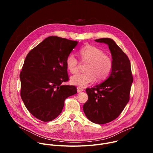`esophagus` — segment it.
<instances>
[{
	"mask_svg": "<svg viewBox=\"0 0 153 153\" xmlns=\"http://www.w3.org/2000/svg\"><path fill=\"white\" fill-rule=\"evenodd\" d=\"M83 90V88H82V87H80V86H77V91L78 93L81 92V91H82Z\"/></svg>",
	"mask_w": 153,
	"mask_h": 153,
	"instance_id": "esophagus-1",
	"label": "esophagus"
}]
</instances>
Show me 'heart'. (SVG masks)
<instances>
[{
  "mask_svg": "<svg viewBox=\"0 0 153 153\" xmlns=\"http://www.w3.org/2000/svg\"><path fill=\"white\" fill-rule=\"evenodd\" d=\"M82 63H87L85 73L77 74L71 77L70 82L74 85L85 87L93 83L96 79L101 82L110 74L113 68V60L105 52L94 46L87 45L79 51ZM67 70L75 74L79 71V62L73 54H70L65 60Z\"/></svg>",
  "mask_w": 153,
  "mask_h": 153,
  "instance_id": "1",
  "label": "heart"
}]
</instances>
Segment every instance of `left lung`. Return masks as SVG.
I'll use <instances>...</instances> for the list:
<instances>
[{
	"instance_id": "1",
	"label": "left lung",
	"mask_w": 153,
	"mask_h": 153,
	"mask_svg": "<svg viewBox=\"0 0 153 153\" xmlns=\"http://www.w3.org/2000/svg\"><path fill=\"white\" fill-rule=\"evenodd\" d=\"M95 41L108 45L112 55L113 68L105 81L86 89L88 99L83 109L92 122L104 124L116 119L129 102L133 77L128 56L113 40L101 38Z\"/></svg>"
}]
</instances>
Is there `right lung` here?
Here are the masks:
<instances>
[{"label": "right lung", "instance_id": "obj_1", "mask_svg": "<svg viewBox=\"0 0 153 153\" xmlns=\"http://www.w3.org/2000/svg\"><path fill=\"white\" fill-rule=\"evenodd\" d=\"M78 42L57 36L43 40L27 54L20 73V96L36 118L49 122L62 112L64 102L77 93L69 79L65 60Z\"/></svg>", "mask_w": 153, "mask_h": 153}]
</instances>
